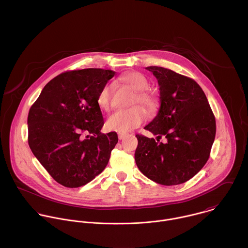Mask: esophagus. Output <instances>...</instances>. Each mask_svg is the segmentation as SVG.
Wrapping results in <instances>:
<instances>
[{"label":"esophagus","instance_id":"esophagus-1","mask_svg":"<svg viewBox=\"0 0 248 248\" xmlns=\"http://www.w3.org/2000/svg\"><path fill=\"white\" fill-rule=\"evenodd\" d=\"M124 138H125V135H123V134H119V135H118V139H119V140H124Z\"/></svg>","mask_w":248,"mask_h":248}]
</instances>
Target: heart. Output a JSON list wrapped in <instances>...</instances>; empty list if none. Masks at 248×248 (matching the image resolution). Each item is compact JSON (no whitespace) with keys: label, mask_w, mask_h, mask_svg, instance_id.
Wrapping results in <instances>:
<instances>
[{"label":"heart","mask_w":248,"mask_h":248,"mask_svg":"<svg viewBox=\"0 0 248 248\" xmlns=\"http://www.w3.org/2000/svg\"><path fill=\"white\" fill-rule=\"evenodd\" d=\"M119 82L128 86L136 92L133 104H140L148 109L155 106L152 95L145 92L149 87L147 78L138 71H128L123 73L119 78ZM97 104L102 110H108L111 105V87L106 84L102 87L97 95ZM147 114L140 107L136 106L127 109H118L108 116L107 119L108 130L125 134L140 127L145 121Z\"/></svg>","instance_id":"b5f03b06"}]
</instances>
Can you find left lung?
Listing matches in <instances>:
<instances>
[{
  "label": "left lung",
  "instance_id": "8db88e82",
  "mask_svg": "<svg viewBox=\"0 0 248 248\" xmlns=\"http://www.w3.org/2000/svg\"><path fill=\"white\" fill-rule=\"evenodd\" d=\"M159 86L160 107L144 127L157 140L137 135L136 163L144 176L162 185L184 183L207 162L216 120L205 93L193 79L161 67H147ZM164 136L167 142L159 141Z\"/></svg>",
  "mask_w": 248,
  "mask_h": 248
}]
</instances>
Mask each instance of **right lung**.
Masks as SVG:
<instances>
[{
  "label": "right lung",
  "mask_w": 248,
  "mask_h": 248,
  "mask_svg": "<svg viewBox=\"0 0 248 248\" xmlns=\"http://www.w3.org/2000/svg\"><path fill=\"white\" fill-rule=\"evenodd\" d=\"M115 71L85 69L59 74L42 90L29 117V145L55 181L69 188L87 184L107 166L117 134H102L97 95ZM89 135L82 139L80 135Z\"/></svg>",
  "instance_id": "right-lung-1"
}]
</instances>
